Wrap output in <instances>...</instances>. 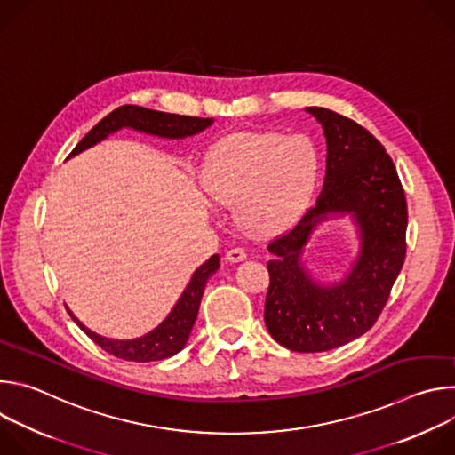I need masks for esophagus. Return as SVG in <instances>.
I'll list each match as a JSON object with an SVG mask.
<instances>
[{
    "label": "esophagus",
    "instance_id": "obj_1",
    "mask_svg": "<svg viewBox=\"0 0 455 455\" xmlns=\"http://www.w3.org/2000/svg\"><path fill=\"white\" fill-rule=\"evenodd\" d=\"M246 250L243 248V246H234V248H230L228 251H227V261H230V263H239V261H244L246 259Z\"/></svg>",
    "mask_w": 455,
    "mask_h": 455
}]
</instances>
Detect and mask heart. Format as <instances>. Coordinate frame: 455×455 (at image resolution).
Returning <instances> with one entry per match:
<instances>
[{
	"instance_id": "1",
	"label": "heart",
	"mask_w": 455,
	"mask_h": 455,
	"mask_svg": "<svg viewBox=\"0 0 455 455\" xmlns=\"http://www.w3.org/2000/svg\"><path fill=\"white\" fill-rule=\"evenodd\" d=\"M318 171L315 146L304 135H234L220 142L202 171V187L253 234H274L304 209Z\"/></svg>"
}]
</instances>
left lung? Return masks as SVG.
Instances as JSON below:
<instances>
[{
  "instance_id": "left-lung-1",
  "label": "left lung",
  "mask_w": 455,
  "mask_h": 455,
  "mask_svg": "<svg viewBox=\"0 0 455 455\" xmlns=\"http://www.w3.org/2000/svg\"><path fill=\"white\" fill-rule=\"evenodd\" d=\"M326 135V176L304 216L268 243L270 286L265 322L275 342L297 353L344 346L381 315L407 253V200L385 148L358 122L328 108H306ZM351 212L363 250L346 282L316 287L298 257L310 230L330 213Z\"/></svg>"
}]
</instances>
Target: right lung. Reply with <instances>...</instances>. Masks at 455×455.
I'll use <instances>...</instances> for the list:
<instances>
[{"instance_id": "add662e5", "label": "right lung", "mask_w": 455, "mask_h": 455, "mask_svg": "<svg viewBox=\"0 0 455 455\" xmlns=\"http://www.w3.org/2000/svg\"><path fill=\"white\" fill-rule=\"evenodd\" d=\"M212 124V118H200V116H185V115H174V113H164L155 111L133 104H125L116 109H113L109 115H106L92 132L76 146V149L68 155L76 156L77 153L95 146L102 139H106L109 133L116 132L120 127H133L137 132H144L149 135H158L165 139H183L196 135L204 132L205 127ZM220 268V255L214 253L209 261H205L196 272H194L190 283L187 284L185 291L178 299L172 311L167 315V318L160 323L156 330L151 333L135 339V340H111L106 337H100L93 331H90L86 326L72 315L77 326L106 353L129 360V362H155L164 360L178 351L183 349L190 330L194 326V320L198 316L202 295L205 290V284L209 277Z\"/></svg>"}]
</instances>
